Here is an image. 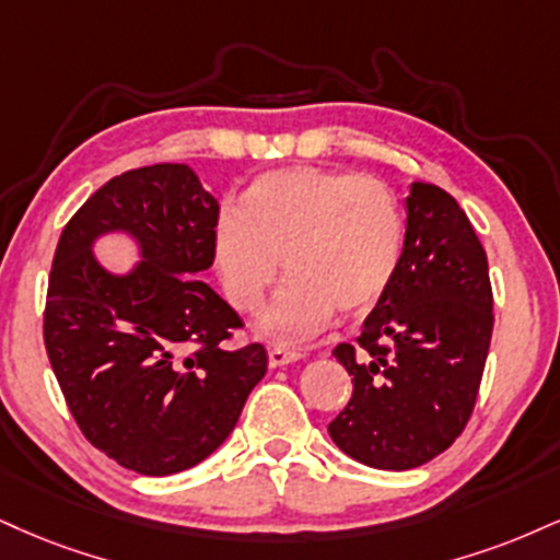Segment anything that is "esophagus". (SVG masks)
I'll list each match as a JSON object with an SVG mask.
<instances>
[{
    "instance_id": "1",
    "label": "esophagus",
    "mask_w": 560,
    "mask_h": 560,
    "mask_svg": "<svg viewBox=\"0 0 560 560\" xmlns=\"http://www.w3.org/2000/svg\"><path fill=\"white\" fill-rule=\"evenodd\" d=\"M298 360H302V354L294 352V349H284V347L268 349V365L271 368L292 365V362H298Z\"/></svg>"
}]
</instances>
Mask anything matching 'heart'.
I'll use <instances>...</instances> for the list:
<instances>
[{
	"label": "heart",
	"mask_w": 560,
	"mask_h": 560,
	"mask_svg": "<svg viewBox=\"0 0 560 560\" xmlns=\"http://www.w3.org/2000/svg\"><path fill=\"white\" fill-rule=\"evenodd\" d=\"M211 250L224 298L240 313L260 305L281 260L287 284L258 328L266 339L294 345L326 328L334 310L352 318L378 305L401 262L404 215L375 179L279 170L250 182L242 211L219 213Z\"/></svg>",
	"instance_id": "obj_1"
}]
</instances>
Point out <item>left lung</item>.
Wrapping results in <instances>:
<instances>
[{
	"instance_id": "1",
	"label": "left lung",
	"mask_w": 560,
	"mask_h": 560,
	"mask_svg": "<svg viewBox=\"0 0 560 560\" xmlns=\"http://www.w3.org/2000/svg\"><path fill=\"white\" fill-rule=\"evenodd\" d=\"M493 334L488 255L446 190L412 182L404 253L357 347L334 357L352 399L331 441L375 469H415L446 451L472 415Z\"/></svg>"
}]
</instances>
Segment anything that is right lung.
<instances>
[{
    "label": "right lung",
    "instance_id": "add662e5",
    "mask_svg": "<svg viewBox=\"0 0 560 560\" xmlns=\"http://www.w3.org/2000/svg\"><path fill=\"white\" fill-rule=\"evenodd\" d=\"M215 219L219 200L192 166L153 164L93 192L54 253L44 313L54 375L88 441L138 475L211 456L268 370L260 345L224 347L240 315L195 279L213 262ZM106 236L133 245L125 272L97 260Z\"/></svg>",
    "mask_w": 560,
    "mask_h": 560
}]
</instances>
